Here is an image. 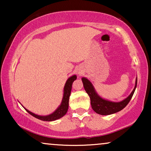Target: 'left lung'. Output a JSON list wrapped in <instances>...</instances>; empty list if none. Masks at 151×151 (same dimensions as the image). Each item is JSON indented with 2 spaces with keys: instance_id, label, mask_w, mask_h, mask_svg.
Returning <instances> with one entry per match:
<instances>
[{
  "instance_id": "8db88e82",
  "label": "left lung",
  "mask_w": 151,
  "mask_h": 151,
  "mask_svg": "<svg viewBox=\"0 0 151 151\" xmlns=\"http://www.w3.org/2000/svg\"><path fill=\"white\" fill-rule=\"evenodd\" d=\"M82 83H83L84 89L87 93L88 96L90 97L91 104L93 110L98 114L102 115H108L119 112V111L122 110L129 104V102L133 96L135 88L137 87V78H136L135 87L132 91L131 94L127 98L120 101V102H112V101L105 100V99L102 98V97L98 94V93L96 92L93 85L90 80H88L87 78L83 77L82 78Z\"/></svg>"
}]
</instances>
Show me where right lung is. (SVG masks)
<instances>
[{
  "label": "right lung",
  "mask_w": 151,
  "mask_h": 151,
  "mask_svg": "<svg viewBox=\"0 0 151 151\" xmlns=\"http://www.w3.org/2000/svg\"><path fill=\"white\" fill-rule=\"evenodd\" d=\"M77 76L76 75H73L68 78L67 82L64 86V91H63V100H62L61 104L58 108L55 109L54 112H53L51 114L47 115H36L35 113L31 112L27 109H25L24 107V109L29 113L30 115H32V116H34L37 119H40L42 121H47V122H51V121H54L56 119H58L61 117H63L66 113H67L68 109H69V96L71 95V88H72V84L74 80H76Z\"/></svg>",
  "instance_id": "add662e5"
}]
</instances>
